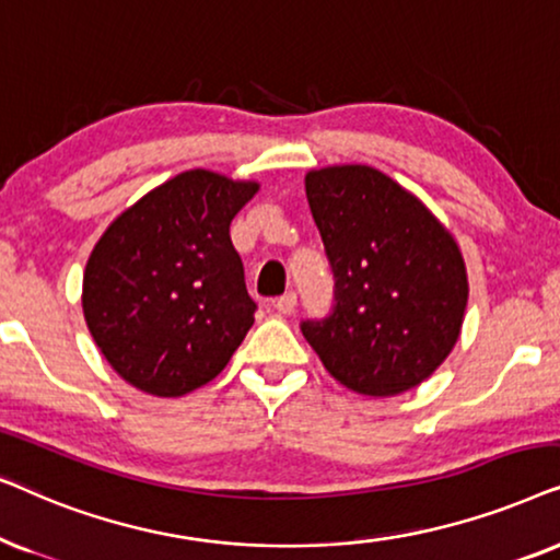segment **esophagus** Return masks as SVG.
<instances>
[{
	"mask_svg": "<svg viewBox=\"0 0 560 560\" xmlns=\"http://www.w3.org/2000/svg\"><path fill=\"white\" fill-rule=\"evenodd\" d=\"M273 307H276V312H279V315H292V312L296 310V294L294 292L281 294L279 300L273 302Z\"/></svg>",
	"mask_w": 560,
	"mask_h": 560,
	"instance_id": "obj_1",
	"label": "esophagus"
}]
</instances>
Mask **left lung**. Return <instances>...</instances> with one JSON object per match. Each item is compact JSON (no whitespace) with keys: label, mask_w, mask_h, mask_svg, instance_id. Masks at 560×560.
<instances>
[{"label":"left lung","mask_w":560,"mask_h":560,"mask_svg":"<svg viewBox=\"0 0 560 560\" xmlns=\"http://www.w3.org/2000/svg\"><path fill=\"white\" fill-rule=\"evenodd\" d=\"M335 281L325 317L302 335L342 386L394 397L422 384L456 346L468 302L456 241L415 194L371 166L304 178Z\"/></svg>","instance_id":"8db88e82"}]
</instances>
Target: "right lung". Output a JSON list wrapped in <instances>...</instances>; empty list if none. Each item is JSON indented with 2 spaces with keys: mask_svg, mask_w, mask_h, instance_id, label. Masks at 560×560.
<instances>
[{
  "mask_svg": "<svg viewBox=\"0 0 560 560\" xmlns=\"http://www.w3.org/2000/svg\"><path fill=\"white\" fill-rule=\"evenodd\" d=\"M253 182L184 171L125 210L94 245L84 317L109 366L153 397L212 382L250 330L258 304L245 289L230 222Z\"/></svg>",
  "mask_w": 560,
  "mask_h": 560,
  "instance_id": "right-lung-1",
  "label": "right lung"
}]
</instances>
